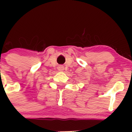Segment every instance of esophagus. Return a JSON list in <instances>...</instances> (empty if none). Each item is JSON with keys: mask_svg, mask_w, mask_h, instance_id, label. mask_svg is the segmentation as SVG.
I'll use <instances>...</instances> for the list:
<instances>
[{"mask_svg": "<svg viewBox=\"0 0 132 132\" xmlns=\"http://www.w3.org/2000/svg\"><path fill=\"white\" fill-rule=\"evenodd\" d=\"M58 68H59V69L60 70V71H62V70L64 69V67L63 66V65H60V66H59Z\"/></svg>", "mask_w": 132, "mask_h": 132, "instance_id": "34e87169", "label": "esophagus"}]
</instances>
